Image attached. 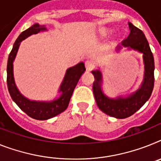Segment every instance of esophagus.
Returning a JSON list of instances; mask_svg holds the SVG:
<instances>
[{
    "label": "esophagus",
    "instance_id": "obj_1",
    "mask_svg": "<svg viewBox=\"0 0 161 161\" xmlns=\"http://www.w3.org/2000/svg\"><path fill=\"white\" fill-rule=\"evenodd\" d=\"M85 66H86V69L87 71H91L94 68V63L92 61H91V60H87L85 63Z\"/></svg>",
    "mask_w": 161,
    "mask_h": 161
}]
</instances>
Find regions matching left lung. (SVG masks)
I'll use <instances>...</instances> for the list:
<instances>
[{
	"label": "left lung",
	"instance_id": "1",
	"mask_svg": "<svg viewBox=\"0 0 161 161\" xmlns=\"http://www.w3.org/2000/svg\"><path fill=\"white\" fill-rule=\"evenodd\" d=\"M129 37L117 46L115 51H119L123 47L133 50L142 54L144 63V75L140 87L133 92L126 95L110 97L103 91V75L100 69L92 71L95 81L93 83V94L100 110L108 115L116 119H125L133 114L148 101L154 87V57L149 43L142 30L129 22Z\"/></svg>",
	"mask_w": 161,
	"mask_h": 161
}]
</instances>
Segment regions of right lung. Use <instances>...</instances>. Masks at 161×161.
Instances as JSON below:
<instances>
[{
	"instance_id": "add662e5",
	"label": "right lung",
	"mask_w": 161,
	"mask_h": 161,
	"mask_svg": "<svg viewBox=\"0 0 161 161\" xmlns=\"http://www.w3.org/2000/svg\"><path fill=\"white\" fill-rule=\"evenodd\" d=\"M47 31L45 25L32 24L30 28L21 32L16 39L7 62V86L9 95L17 106L31 118L37 120H47L58 115L67 109L74 90L79 78L85 72L83 62L70 67L66 70L64 77L59 87V97L51 101H33L24 97L15 84L14 78V61L19 48L20 43L31 35Z\"/></svg>"
}]
</instances>
